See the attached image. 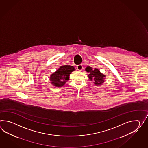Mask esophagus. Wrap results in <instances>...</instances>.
<instances>
[{
	"label": "esophagus",
	"instance_id": "34e87169",
	"mask_svg": "<svg viewBox=\"0 0 148 148\" xmlns=\"http://www.w3.org/2000/svg\"><path fill=\"white\" fill-rule=\"evenodd\" d=\"M76 68L79 71H82L83 69V66H82V64H79V65L76 66Z\"/></svg>",
	"mask_w": 148,
	"mask_h": 148
}]
</instances>
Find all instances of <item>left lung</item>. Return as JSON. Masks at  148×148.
<instances>
[{
    "mask_svg": "<svg viewBox=\"0 0 148 148\" xmlns=\"http://www.w3.org/2000/svg\"><path fill=\"white\" fill-rule=\"evenodd\" d=\"M86 71L89 73V78L90 81H94V84L95 86L101 85L104 82L106 76L100 72L99 69H93L90 66H88L86 68Z\"/></svg>",
    "mask_w": 148,
    "mask_h": 148,
    "instance_id": "8db88e82",
    "label": "left lung"
}]
</instances>
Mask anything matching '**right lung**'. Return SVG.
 <instances>
[{
	"label": "right lung",
	"instance_id": "1",
	"mask_svg": "<svg viewBox=\"0 0 148 148\" xmlns=\"http://www.w3.org/2000/svg\"><path fill=\"white\" fill-rule=\"evenodd\" d=\"M75 70V68L73 66H60L59 69L53 73L50 77V81L51 82V84L58 88L64 86L67 81L69 79L70 74Z\"/></svg>",
	"mask_w": 148,
	"mask_h": 148
}]
</instances>
